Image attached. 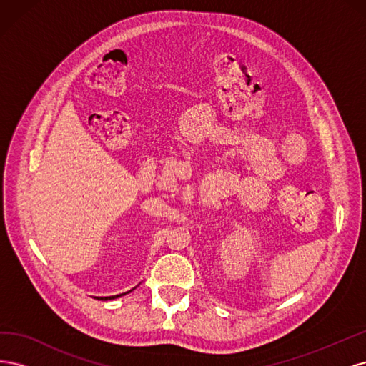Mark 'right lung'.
Segmentation results:
<instances>
[{
	"label": "right lung",
	"mask_w": 366,
	"mask_h": 366,
	"mask_svg": "<svg viewBox=\"0 0 366 366\" xmlns=\"http://www.w3.org/2000/svg\"><path fill=\"white\" fill-rule=\"evenodd\" d=\"M134 289H136V287H134ZM134 289H132V290H134ZM132 290H129V292H132ZM129 292H127V293H129ZM127 293H120V295H114V296H105V297H97V299H101V301H112V299L120 297V296H124Z\"/></svg>",
	"instance_id": "obj_1"
}]
</instances>
